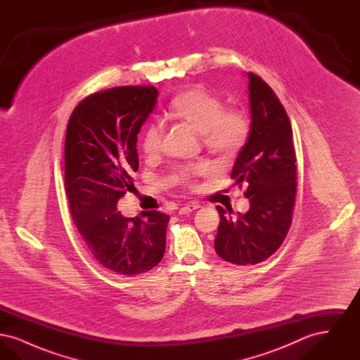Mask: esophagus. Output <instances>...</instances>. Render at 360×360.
<instances>
[{"label":"esophagus","instance_id":"34e87169","mask_svg":"<svg viewBox=\"0 0 360 360\" xmlns=\"http://www.w3.org/2000/svg\"><path fill=\"white\" fill-rule=\"evenodd\" d=\"M200 205L198 204H195V202H191V204H188V205L182 206V207H179V214H188L190 212H193V210H195V209H198Z\"/></svg>","mask_w":360,"mask_h":360}]
</instances>
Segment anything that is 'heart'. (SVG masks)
Wrapping results in <instances>:
<instances>
[{
    "mask_svg": "<svg viewBox=\"0 0 360 360\" xmlns=\"http://www.w3.org/2000/svg\"><path fill=\"white\" fill-rule=\"evenodd\" d=\"M166 116L200 132L206 148L224 158L238 154L251 134V122L244 112L239 109H225L223 100L202 86L190 87L175 96L166 109ZM160 144V128L150 124L140 140L143 153L154 156L159 153ZM205 172L204 165L188 166L174 172L172 179L193 188L194 178Z\"/></svg>",
    "mask_w": 360,
    "mask_h": 360,
    "instance_id": "heart-1",
    "label": "heart"
}]
</instances>
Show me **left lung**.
<instances>
[{
  "instance_id": "1",
  "label": "left lung",
  "mask_w": 360,
  "mask_h": 360,
  "mask_svg": "<svg viewBox=\"0 0 360 360\" xmlns=\"http://www.w3.org/2000/svg\"><path fill=\"white\" fill-rule=\"evenodd\" d=\"M251 134L241 148L231 178L247 186L245 213L217 206L220 225L217 255L233 264H257L271 257L286 238L297 193V159L288 113L273 89L248 72Z\"/></svg>"
}]
</instances>
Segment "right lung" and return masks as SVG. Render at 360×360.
<instances>
[{
    "label": "right lung",
    "mask_w": 360,
    "mask_h": 360,
    "mask_svg": "<svg viewBox=\"0 0 360 360\" xmlns=\"http://www.w3.org/2000/svg\"><path fill=\"white\" fill-rule=\"evenodd\" d=\"M154 86H119L87 96L70 116L65 188L70 213L87 248L105 269L134 276L162 260L170 217L147 210L122 217L117 202L132 191L137 134L154 110Z\"/></svg>",
    "instance_id": "obj_1"
}]
</instances>
